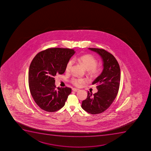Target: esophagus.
I'll return each mask as SVG.
<instances>
[{
  "mask_svg": "<svg viewBox=\"0 0 151 151\" xmlns=\"http://www.w3.org/2000/svg\"><path fill=\"white\" fill-rule=\"evenodd\" d=\"M72 90H73V91H80L79 89L76 88H72Z\"/></svg>",
  "mask_w": 151,
  "mask_h": 151,
  "instance_id": "esophagus-1",
  "label": "esophagus"
}]
</instances>
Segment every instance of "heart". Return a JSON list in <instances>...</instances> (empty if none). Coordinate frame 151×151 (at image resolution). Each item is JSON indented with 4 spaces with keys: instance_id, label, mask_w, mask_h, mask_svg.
I'll return each mask as SVG.
<instances>
[{
    "instance_id": "b5f03b06",
    "label": "heart",
    "mask_w": 151,
    "mask_h": 151,
    "mask_svg": "<svg viewBox=\"0 0 151 151\" xmlns=\"http://www.w3.org/2000/svg\"><path fill=\"white\" fill-rule=\"evenodd\" d=\"M74 60H77L84 65L86 69L88 70V72L91 76L95 77L100 73V67H97V60L93 55H86L80 57H76L74 58ZM73 60H69L66 65V71H70L73 65ZM72 83L76 87H80L87 82L86 79L84 78H73L71 80Z\"/></svg>"
}]
</instances>
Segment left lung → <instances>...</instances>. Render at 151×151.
<instances>
[{
	"mask_svg": "<svg viewBox=\"0 0 151 151\" xmlns=\"http://www.w3.org/2000/svg\"><path fill=\"white\" fill-rule=\"evenodd\" d=\"M97 52L103 61V71L93 81L98 91L93 94L88 91V96L83 100L82 108L91 114H99L104 112L115 100L119 89L121 71L119 64L115 57L105 50L88 48Z\"/></svg>",
	"mask_w": 151,
	"mask_h": 151,
	"instance_id": "8db88e82",
	"label": "left lung"
}]
</instances>
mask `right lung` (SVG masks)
<instances>
[{
    "label": "right lung",
    "instance_id": "obj_1",
    "mask_svg": "<svg viewBox=\"0 0 151 151\" xmlns=\"http://www.w3.org/2000/svg\"><path fill=\"white\" fill-rule=\"evenodd\" d=\"M75 52L67 48H49L38 53L32 60L29 88L35 101L42 110L54 112L64 106L71 88H57L55 77L64 73L67 62Z\"/></svg>",
    "mask_w": 151,
    "mask_h": 151
}]
</instances>
